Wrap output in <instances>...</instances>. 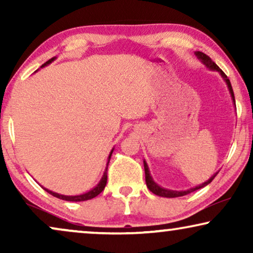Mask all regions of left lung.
Wrapping results in <instances>:
<instances>
[{
	"instance_id": "1",
	"label": "left lung",
	"mask_w": 253,
	"mask_h": 253,
	"mask_svg": "<svg viewBox=\"0 0 253 253\" xmlns=\"http://www.w3.org/2000/svg\"><path fill=\"white\" fill-rule=\"evenodd\" d=\"M195 54H196V56L198 57L200 61H202V63L205 65L206 68H209L210 70L217 71L221 75V77H222L223 81L226 82V84L228 86V89H229V93H230V95H231V100H233V102H234V105H235V96H234L233 87H231L230 81H229V79H228L227 76L224 75V72L221 70V69L217 67V65L212 61V58H211L210 56H207L206 54L202 53V51H196ZM235 108H236V105H235ZM144 169H145V181H146V185H147L148 190L153 192L154 195L160 196V197H166V198H176V197H182V196L189 195V193L196 191V190L202 189V188H204V186H206L207 184H210V183L214 179V177H215L217 172H219V171L215 172V174H214L211 178L207 179L206 182L202 183V184H200V185L195 186V188L188 189V190H185V191H175V190H169V189L162 188V186L159 185L158 183L154 182L153 177H152V176H151V172H150V169H148V166H147L146 161H145V160H144Z\"/></svg>"
}]
</instances>
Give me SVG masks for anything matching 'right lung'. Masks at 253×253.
I'll list each match as a JSON object with an SVG mask.
<instances>
[{"mask_svg": "<svg viewBox=\"0 0 253 253\" xmlns=\"http://www.w3.org/2000/svg\"><path fill=\"white\" fill-rule=\"evenodd\" d=\"M55 58H56V57H53V58H50V60H48V61L46 62V63H43L42 65H41V68L47 67L48 64H50L51 62L55 61ZM37 71H38V70H37ZM113 151H114V148H113L112 151H110V153H109L108 161H107L106 169H105V171H103V175H102L101 179H100V182L98 183V184H96L93 189L89 190V191L85 192V193H82V195H77V196H64V195H60V193H56V192L50 191V190H48V189H46V188H43V189L46 190V191H47L48 193H50L51 196L56 197V198H58V199L67 200V202H84V200H88V199L94 198V197H96V196L99 195V193H101V192L103 191V189H105V186H106V184H107V169H108V164H109L110 157H112V154H113Z\"/></svg>", "mask_w": 253, "mask_h": 253, "instance_id": "obj_1", "label": "right lung"}]
</instances>
